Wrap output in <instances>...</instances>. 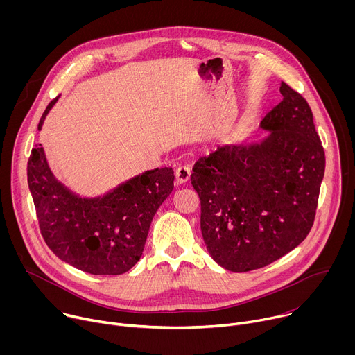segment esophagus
I'll return each instance as SVG.
<instances>
[{"label": "esophagus", "mask_w": 355, "mask_h": 355, "mask_svg": "<svg viewBox=\"0 0 355 355\" xmlns=\"http://www.w3.org/2000/svg\"><path fill=\"white\" fill-rule=\"evenodd\" d=\"M191 177V168L187 166H180L175 171V178L178 184H185Z\"/></svg>", "instance_id": "obj_1"}]
</instances>
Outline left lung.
I'll return each instance as SVG.
<instances>
[{
  "instance_id": "1",
  "label": "left lung",
  "mask_w": 355,
  "mask_h": 355,
  "mask_svg": "<svg viewBox=\"0 0 355 355\" xmlns=\"http://www.w3.org/2000/svg\"><path fill=\"white\" fill-rule=\"evenodd\" d=\"M279 91L282 101L260 123L267 137L219 147L192 168L202 237L233 272L277 261L313 226L324 150L306 99L285 83Z\"/></svg>"
}]
</instances>
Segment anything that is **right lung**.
<instances>
[{
	"label": "right lung",
	"instance_id": "right-lung-1",
	"mask_svg": "<svg viewBox=\"0 0 355 355\" xmlns=\"http://www.w3.org/2000/svg\"><path fill=\"white\" fill-rule=\"evenodd\" d=\"M56 101L43 112L39 130ZM28 185L40 233L60 260L92 275H121L140 260L151 220L174 188V171L148 170L103 196L81 198L53 175L36 144Z\"/></svg>",
	"mask_w": 355,
	"mask_h": 355
}]
</instances>
